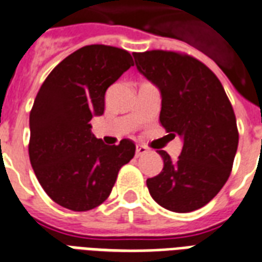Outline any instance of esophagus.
<instances>
[{"label":"esophagus","mask_w":262,"mask_h":262,"mask_svg":"<svg viewBox=\"0 0 262 262\" xmlns=\"http://www.w3.org/2000/svg\"><path fill=\"white\" fill-rule=\"evenodd\" d=\"M147 148L144 146H136V157H143L147 154Z\"/></svg>","instance_id":"obj_1"}]
</instances>
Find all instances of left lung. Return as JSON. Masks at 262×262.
Returning a JSON list of instances; mask_svg holds the SVG:
<instances>
[{
  "mask_svg": "<svg viewBox=\"0 0 262 262\" xmlns=\"http://www.w3.org/2000/svg\"><path fill=\"white\" fill-rule=\"evenodd\" d=\"M137 71L161 93V125L183 141L172 160L164 150L160 175L147 179L151 197L166 210L204 207L229 178L239 144L233 108L212 71L172 51L135 52Z\"/></svg>",
  "mask_w": 262,
  "mask_h": 262,
  "instance_id": "1",
  "label": "left lung"
}]
</instances>
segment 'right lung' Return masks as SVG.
I'll use <instances>...</instances> for the list:
<instances>
[{"mask_svg": "<svg viewBox=\"0 0 262 262\" xmlns=\"http://www.w3.org/2000/svg\"><path fill=\"white\" fill-rule=\"evenodd\" d=\"M133 67L132 55L110 46H86L52 69L30 112L29 157L51 200L72 211H89L108 199L136 144L123 139L104 144L92 133L105 108V92Z\"/></svg>", "mask_w": 262, "mask_h": 262, "instance_id": "add662e5", "label": "right lung"}]
</instances>
